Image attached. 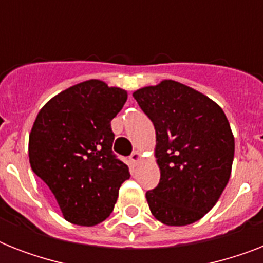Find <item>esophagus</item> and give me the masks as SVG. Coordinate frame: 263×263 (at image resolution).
I'll use <instances>...</instances> for the list:
<instances>
[{"mask_svg": "<svg viewBox=\"0 0 263 263\" xmlns=\"http://www.w3.org/2000/svg\"><path fill=\"white\" fill-rule=\"evenodd\" d=\"M139 160H140V153L139 152H134L131 156H129V161H131V164L134 165V166H135V165L139 162Z\"/></svg>", "mask_w": 263, "mask_h": 263, "instance_id": "obj_1", "label": "esophagus"}]
</instances>
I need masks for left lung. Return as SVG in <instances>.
<instances>
[{
  "mask_svg": "<svg viewBox=\"0 0 263 263\" xmlns=\"http://www.w3.org/2000/svg\"><path fill=\"white\" fill-rule=\"evenodd\" d=\"M134 98L157 135L161 177L146 192L148 208L165 225L192 224L228 184L235 154L228 119L214 101L175 80L140 88Z\"/></svg>",
  "mask_w": 263,
  "mask_h": 263,
  "instance_id": "left-lung-1",
  "label": "left lung"
}]
</instances>
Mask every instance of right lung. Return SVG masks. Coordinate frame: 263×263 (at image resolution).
Returning <instances> with one entry per match:
<instances>
[{"instance_id":"1","label":"right lung","mask_w":263,"mask_h":263,"mask_svg":"<svg viewBox=\"0 0 263 263\" xmlns=\"http://www.w3.org/2000/svg\"><path fill=\"white\" fill-rule=\"evenodd\" d=\"M125 101L127 91L92 79L55 95L36 116L28 142L31 168L72 224L92 227L107 218L131 176L111 152L110 121Z\"/></svg>"}]
</instances>
